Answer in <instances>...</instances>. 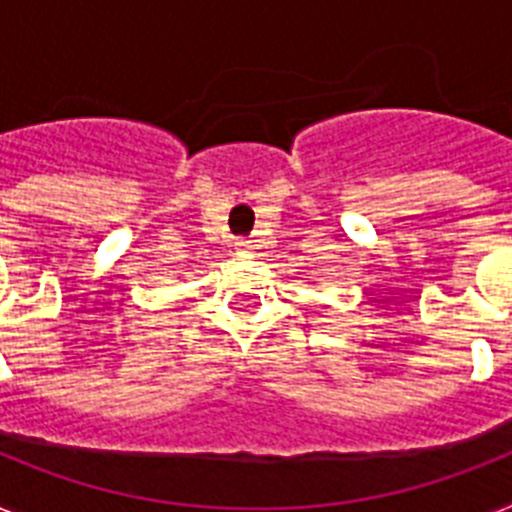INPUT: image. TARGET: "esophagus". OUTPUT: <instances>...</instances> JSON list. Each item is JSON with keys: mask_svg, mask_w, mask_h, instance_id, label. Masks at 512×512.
<instances>
[{"mask_svg": "<svg viewBox=\"0 0 512 512\" xmlns=\"http://www.w3.org/2000/svg\"><path fill=\"white\" fill-rule=\"evenodd\" d=\"M235 248H238V251H251L253 241H248V238H238V241H235Z\"/></svg>", "mask_w": 512, "mask_h": 512, "instance_id": "esophagus-1", "label": "esophagus"}]
</instances>
